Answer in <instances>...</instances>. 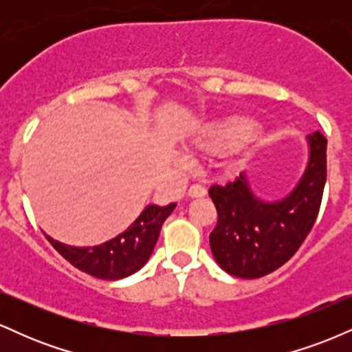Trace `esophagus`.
<instances>
[{
	"mask_svg": "<svg viewBox=\"0 0 352 352\" xmlns=\"http://www.w3.org/2000/svg\"><path fill=\"white\" fill-rule=\"evenodd\" d=\"M205 195H207V190H205V187H201V185H192L188 188V197H192V199H199V197Z\"/></svg>",
	"mask_w": 352,
	"mask_h": 352,
	"instance_id": "esophagus-1",
	"label": "esophagus"
}]
</instances>
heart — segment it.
I'll return each mask as SVG.
<instances>
[{
  "instance_id": "b5f03b06",
  "label": "heart",
  "mask_w": 352,
  "mask_h": 352,
  "mask_svg": "<svg viewBox=\"0 0 352 352\" xmlns=\"http://www.w3.org/2000/svg\"><path fill=\"white\" fill-rule=\"evenodd\" d=\"M254 122L248 117H228L210 125L204 135L195 140V145L201 151L210 153H220L232 151L241 144L253 140Z\"/></svg>"
}]
</instances>
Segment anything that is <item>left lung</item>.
<instances>
[{
    "mask_svg": "<svg viewBox=\"0 0 352 352\" xmlns=\"http://www.w3.org/2000/svg\"><path fill=\"white\" fill-rule=\"evenodd\" d=\"M306 142L305 172L281 200L258 199L246 173L227 185L210 187L218 213L210 248L223 272L245 280L265 276L285 265L308 236L321 207L328 140L316 131Z\"/></svg>",
    "mask_w": 352,
    "mask_h": 352,
    "instance_id": "obj_1",
    "label": "left lung"
}]
</instances>
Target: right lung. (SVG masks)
<instances>
[{"instance_id":"obj_1","label":"right lung","mask_w":352,"mask_h":352,"mask_svg":"<svg viewBox=\"0 0 352 352\" xmlns=\"http://www.w3.org/2000/svg\"><path fill=\"white\" fill-rule=\"evenodd\" d=\"M175 207L177 204L167 207L147 205L125 232L96 246L64 245L51 236H47V240L80 272L100 280H122L147 263L159 240L160 228Z\"/></svg>"}]
</instances>
